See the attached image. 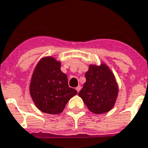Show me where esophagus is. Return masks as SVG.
<instances>
[{"instance_id":"1","label":"esophagus","mask_w":148,"mask_h":148,"mask_svg":"<svg viewBox=\"0 0 148 148\" xmlns=\"http://www.w3.org/2000/svg\"><path fill=\"white\" fill-rule=\"evenodd\" d=\"M81 88H82V87H81V86H77V88H76V90L77 91V92H79V91L81 90Z\"/></svg>"}]
</instances>
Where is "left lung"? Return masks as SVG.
Returning a JSON list of instances; mask_svg holds the SVG:
<instances>
[{
  "instance_id": "left-lung-1",
  "label": "left lung",
  "mask_w": 148,
  "mask_h": 148,
  "mask_svg": "<svg viewBox=\"0 0 148 148\" xmlns=\"http://www.w3.org/2000/svg\"><path fill=\"white\" fill-rule=\"evenodd\" d=\"M86 82L78 96L94 114L108 112L114 106L119 94L115 77L108 66L89 65L85 74Z\"/></svg>"
}]
</instances>
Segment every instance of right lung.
Masks as SVG:
<instances>
[{"label": "right lung", "instance_id": "1", "mask_svg": "<svg viewBox=\"0 0 148 148\" xmlns=\"http://www.w3.org/2000/svg\"><path fill=\"white\" fill-rule=\"evenodd\" d=\"M61 63L55 58H42L33 72L29 93L36 107L44 113L58 114L66 103L77 93L70 88L66 74L60 70Z\"/></svg>", "mask_w": 148, "mask_h": 148}]
</instances>
